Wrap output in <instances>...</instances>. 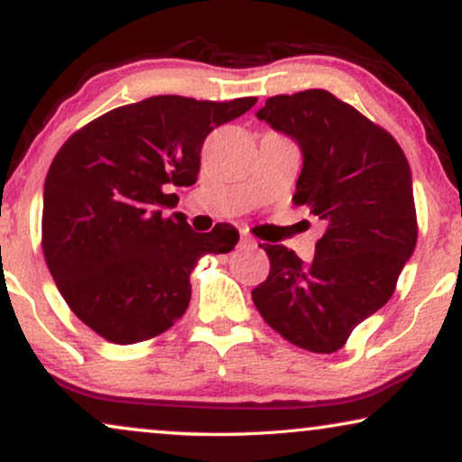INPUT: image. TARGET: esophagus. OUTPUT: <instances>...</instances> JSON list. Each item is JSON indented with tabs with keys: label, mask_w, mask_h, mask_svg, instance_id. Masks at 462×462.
Instances as JSON below:
<instances>
[{
	"label": "esophagus",
	"mask_w": 462,
	"mask_h": 462,
	"mask_svg": "<svg viewBox=\"0 0 462 462\" xmlns=\"http://www.w3.org/2000/svg\"><path fill=\"white\" fill-rule=\"evenodd\" d=\"M239 245H242V248H254V245H256V239H252V237H248V236H244L242 239H239Z\"/></svg>",
	"instance_id": "1"
}]
</instances>
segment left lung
Returning a JSON list of instances; mask_svg holds the SVG:
<instances>
[{"instance_id":"8db88e82","label":"left lung","mask_w":462,"mask_h":462,"mask_svg":"<svg viewBox=\"0 0 462 462\" xmlns=\"http://www.w3.org/2000/svg\"><path fill=\"white\" fill-rule=\"evenodd\" d=\"M256 117L300 147L292 201L311 208L326 231L311 263L261 244L271 269L252 300L292 345L334 353L387 305L416 248L412 172L387 130L326 90L271 97Z\"/></svg>"}]
</instances>
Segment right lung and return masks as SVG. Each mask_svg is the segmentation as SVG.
Instances as JSON below:
<instances>
[{"label":"right lung","instance_id":"right-lung-1","mask_svg":"<svg viewBox=\"0 0 462 462\" xmlns=\"http://www.w3.org/2000/svg\"><path fill=\"white\" fill-rule=\"evenodd\" d=\"M254 103L151 97L97 117L56 153L43 185V256L71 311L109 343L166 332L187 311L199 258L236 248L233 226L195 233L162 210L176 198L170 187L198 180L206 136Z\"/></svg>","mask_w":462,"mask_h":462}]
</instances>
